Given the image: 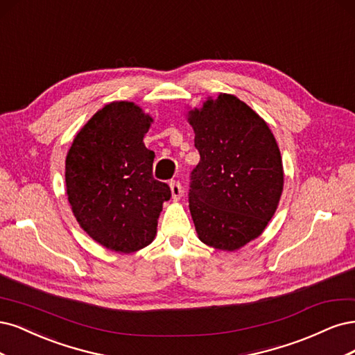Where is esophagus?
Here are the masks:
<instances>
[{"instance_id":"esophagus-1","label":"esophagus","mask_w":355,"mask_h":355,"mask_svg":"<svg viewBox=\"0 0 355 355\" xmlns=\"http://www.w3.org/2000/svg\"><path fill=\"white\" fill-rule=\"evenodd\" d=\"M171 194H173V199L178 200L182 194V187H181V182L180 181H171Z\"/></svg>"}]
</instances>
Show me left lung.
<instances>
[{"label":"left lung","instance_id":"obj_1","mask_svg":"<svg viewBox=\"0 0 355 355\" xmlns=\"http://www.w3.org/2000/svg\"><path fill=\"white\" fill-rule=\"evenodd\" d=\"M200 161L191 171L189 208L199 239L236 250L257 239L283 191V165L267 122L232 94L189 112Z\"/></svg>","mask_w":355,"mask_h":355}]
</instances>
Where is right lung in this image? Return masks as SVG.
I'll return each mask as SVG.
<instances>
[{
    "mask_svg": "<svg viewBox=\"0 0 355 355\" xmlns=\"http://www.w3.org/2000/svg\"><path fill=\"white\" fill-rule=\"evenodd\" d=\"M153 119L131 101H112L75 137L66 156V193L76 221L97 243L121 254L150 245L169 200L153 178L155 152L143 139Z\"/></svg>",
    "mask_w": 355,
    "mask_h": 355,
    "instance_id": "1",
    "label": "right lung"
}]
</instances>
